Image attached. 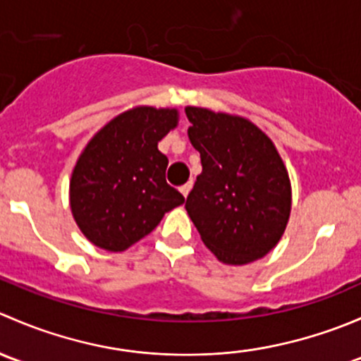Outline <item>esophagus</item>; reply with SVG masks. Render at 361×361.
Returning <instances> with one entry per match:
<instances>
[{
	"mask_svg": "<svg viewBox=\"0 0 361 361\" xmlns=\"http://www.w3.org/2000/svg\"><path fill=\"white\" fill-rule=\"evenodd\" d=\"M190 190H192V183H187V185H183V187L180 188V192H181V195H183L185 199L188 197V194H190Z\"/></svg>",
	"mask_w": 361,
	"mask_h": 361,
	"instance_id": "obj_1",
	"label": "esophagus"
}]
</instances>
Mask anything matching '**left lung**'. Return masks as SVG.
Returning <instances> with one entry per match:
<instances>
[{"label": "left lung", "mask_w": 361, "mask_h": 361, "mask_svg": "<svg viewBox=\"0 0 361 361\" xmlns=\"http://www.w3.org/2000/svg\"><path fill=\"white\" fill-rule=\"evenodd\" d=\"M202 173L188 194V216L207 250L246 265L276 248L292 211L288 171L271 137L245 116L185 108Z\"/></svg>", "instance_id": "1"}]
</instances>
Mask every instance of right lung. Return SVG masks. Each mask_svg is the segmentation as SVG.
<instances>
[{
  "label": "right lung",
  "mask_w": 361,
  "mask_h": 361,
  "mask_svg": "<svg viewBox=\"0 0 361 361\" xmlns=\"http://www.w3.org/2000/svg\"><path fill=\"white\" fill-rule=\"evenodd\" d=\"M176 108L136 106L101 127L69 180V207L97 248L126 251L150 234L185 197L166 183L159 141L178 126Z\"/></svg>",
  "instance_id": "right-lung-1"
}]
</instances>
